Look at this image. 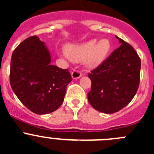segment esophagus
Returning <instances> with one entry per match:
<instances>
[{
  "instance_id": "esophagus-1",
  "label": "esophagus",
  "mask_w": 154,
  "mask_h": 154,
  "mask_svg": "<svg viewBox=\"0 0 154 154\" xmlns=\"http://www.w3.org/2000/svg\"><path fill=\"white\" fill-rule=\"evenodd\" d=\"M82 76L81 71H78V70H74L71 73V77H72L73 79H78L80 78Z\"/></svg>"
}]
</instances>
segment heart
Listing matches in <instances>:
<instances>
[{
	"mask_svg": "<svg viewBox=\"0 0 154 154\" xmlns=\"http://www.w3.org/2000/svg\"><path fill=\"white\" fill-rule=\"evenodd\" d=\"M112 45L109 38L88 40L79 45H68L66 47V57L72 61L79 63L86 60L88 67L99 66L109 54Z\"/></svg>",
	"mask_w": 154,
	"mask_h": 154,
	"instance_id": "1",
	"label": "heart"
}]
</instances>
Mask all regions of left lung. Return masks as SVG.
<instances>
[{"label": "left lung", "mask_w": 154, "mask_h": 154, "mask_svg": "<svg viewBox=\"0 0 154 154\" xmlns=\"http://www.w3.org/2000/svg\"><path fill=\"white\" fill-rule=\"evenodd\" d=\"M116 37L120 47L88 74L91 82L88 102L96 110L106 114L127 106L137 92L140 82L139 55L130 44Z\"/></svg>", "instance_id": "obj_1"}]
</instances>
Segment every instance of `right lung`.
I'll return each mask as SVG.
<instances>
[{
	"label": "right lung",
	"mask_w": 154,
	"mask_h": 154,
	"mask_svg": "<svg viewBox=\"0 0 154 154\" xmlns=\"http://www.w3.org/2000/svg\"><path fill=\"white\" fill-rule=\"evenodd\" d=\"M51 63L49 51L36 35L26 38L12 53L11 87L20 101L35 114H48L57 110L72 80L68 69Z\"/></svg>",
	"instance_id": "1"
}]
</instances>
